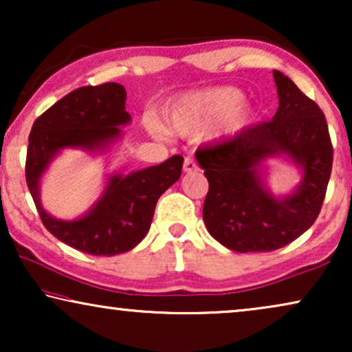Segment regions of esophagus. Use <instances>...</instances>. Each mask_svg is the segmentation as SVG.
Returning <instances> with one entry per match:
<instances>
[{
    "instance_id": "34e87169",
    "label": "esophagus",
    "mask_w": 352,
    "mask_h": 352,
    "mask_svg": "<svg viewBox=\"0 0 352 352\" xmlns=\"http://www.w3.org/2000/svg\"><path fill=\"white\" fill-rule=\"evenodd\" d=\"M194 171H199V165H197L194 158L187 157L184 160V173H194Z\"/></svg>"
}]
</instances>
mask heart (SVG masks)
I'll list each match as a JSON object with an SVG mask.
<instances>
[{"mask_svg":"<svg viewBox=\"0 0 352 352\" xmlns=\"http://www.w3.org/2000/svg\"><path fill=\"white\" fill-rule=\"evenodd\" d=\"M252 117V105L242 99V93L232 86L192 91L173 100L165 110L166 129L182 138L200 134L218 123L216 134L230 136L239 133ZM147 131L155 138H163L166 129L157 120L147 118Z\"/></svg>","mask_w":352,"mask_h":352,"instance_id":"heart-1","label":"heart"}]
</instances>
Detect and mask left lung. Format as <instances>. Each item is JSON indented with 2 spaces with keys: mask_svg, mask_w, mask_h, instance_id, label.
Returning <instances> with one entry per match:
<instances>
[{
  "mask_svg": "<svg viewBox=\"0 0 352 352\" xmlns=\"http://www.w3.org/2000/svg\"><path fill=\"white\" fill-rule=\"evenodd\" d=\"M274 81L278 109L271 122L195 152L210 184L205 226L232 252H274L305 234L320 213L330 179L333 147L325 115L282 72L274 70ZM274 156H285L302 173L292 195L277 197L267 187L263 162Z\"/></svg>",
  "mask_w": 352,
  "mask_h": 352,
  "instance_id": "1",
  "label": "left lung"
}]
</instances>
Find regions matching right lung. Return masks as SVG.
Wrapping results in <instances>:
<instances>
[{"label":"right lung","instance_id":"right-lung-1","mask_svg":"<svg viewBox=\"0 0 352 352\" xmlns=\"http://www.w3.org/2000/svg\"><path fill=\"white\" fill-rule=\"evenodd\" d=\"M126 89L118 83L83 86L46 110L28 136L25 179L45 228L69 247L94 256L129 252L146 237L157 200L181 177L184 158L175 155L160 165L112 173L98 201L80 218L57 219L43 208L40 182L64 148L107 152L122 128L131 122L124 109Z\"/></svg>","mask_w":352,"mask_h":352}]
</instances>
